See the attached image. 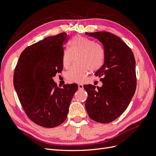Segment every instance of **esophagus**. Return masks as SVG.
<instances>
[{
	"label": "esophagus",
	"instance_id": "obj_1",
	"mask_svg": "<svg viewBox=\"0 0 156 156\" xmlns=\"http://www.w3.org/2000/svg\"><path fill=\"white\" fill-rule=\"evenodd\" d=\"M78 88L79 89H83V86L81 83H78Z\"/></svg>",
	"mask_w": 156,
	"mask_h": 156
}]
</instances>
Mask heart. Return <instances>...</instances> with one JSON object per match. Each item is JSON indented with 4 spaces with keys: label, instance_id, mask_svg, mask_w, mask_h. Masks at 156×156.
Instances as JSON below:
<instances>
[{
    "label": "heart",
    "instance_id": "heart-1",
    "mask_svg": "<svg viewBox=\"0 0 156 156\" xmlns=\"http://www.w3.org/2000/svg\"><path fill=\"white\" fill-rule=\"evenodd\" d=\"M70 48L62 52V62L65 69H69L74 57L79 64L75 65L67 72L66 79L70 82L82 83L86 80L88 71L98 70L104 62V53L98 44L83 36H76L69 42Z\"/></svg>",
    "mask_w": 156,
    "mask_h": 156
}]
</instances>
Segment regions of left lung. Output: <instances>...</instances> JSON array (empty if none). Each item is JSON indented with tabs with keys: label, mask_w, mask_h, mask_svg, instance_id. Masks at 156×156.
<instances>
[{
	"label": "left lung",
	"mask_w": 156,
	"mask_h": 156,
	"mask_svg": "<svg viewBox=\"0 0 156 156\" xmlns=\"http://www.w3.org/2000/svg\"><path fill=\"white\" fill-rule=\"evenodd\" d=\"M103 46L104 63L95 76L101 87L83 86L87 98L85 107L89 117L98 122L109 123L125 112L136 87V62L133 51L117 35L106 31L86 33Z\"/></svg>",
	"instance_id": "1"
}]
</instances>
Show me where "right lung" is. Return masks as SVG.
Returning a JSON list of instances; mask_svg holds the SVG:
<instances>
[{
	"mask_svg": "<svg viewBox=\"0 0 156 156\" xmlns=\"http://www.w3.org/2000/svg\"><path fill=\"white\" fill-rule=\"evenodd\" d=\"M67 34L45 37L23 51L14 74V86L27 117L45 128L57 126L65 121L76 83L58 87L53 80L63 65V45Z\"/></svg>",
	"mask_w": 156,
	"mask_h": 156,
	"instance_id": "1",
	"label": "right lung"
}]
</instances>
